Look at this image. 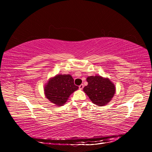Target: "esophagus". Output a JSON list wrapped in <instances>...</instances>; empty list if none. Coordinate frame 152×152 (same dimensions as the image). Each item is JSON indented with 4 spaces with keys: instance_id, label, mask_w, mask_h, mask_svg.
<instances>
[{
    "instance_id": "34e87169",
    "label": "esophagus",
    "mask_w": 152,
    "mask_h": 152,
    "mask_svg": "<svg viewBox=\"0 0 152 152\" xmlns=\"http://www.w3.org/2000/svg\"><path fill=\"white\" fill-rule=\"evenodd\" d=\"M83 88H84L83 84H80V85L79 86V89L80 90H82V89H83Z\"/></svg>"
}]
</instances>
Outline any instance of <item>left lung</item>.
Listing matches in <instances>:
<instances>
[{
    "label": "left lung",
    "instance_id": "obj_1",
    "mask_svg": "<svg viewBox=\"0 0 152 152\" xmlns=\"http://www.w3.org/2000/svg\"><path fill=\"white\" fill-rule=\"evenodd\" d=\"M88 85L84 87V91L92 102L98 106L106 105L115 92V87L110 80L100 76H89L86 79Z\"/></svg>",
    "mask_w": 152,
    "mask_h": 152
}]
</instances>
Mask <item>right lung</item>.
<instances>
[{
    "label": "right lung",
    "mask_w": 152,
    "mask_h": 152,
    "mask_svg": "<svg viewBox=\"0 0 152 152\" xmlns=\"http://www.w3.org/2000/svg\"><path fill=\"white\" fill-rule=\"evenodd\" d=\"M78 88L70 74H60L49 80L44 91L50 101L58 106H62L70 95Z\"/></svg>",
    "instance_id": "add662e5"
}]
</instances>
